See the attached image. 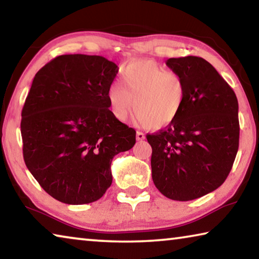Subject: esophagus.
Instances as JSON below:
<instances>
[{
	"mask_svg": "<svg viewBox=\"0 0 259 259\" xmlns=\"http://www.w3.org/2000/svg\"><path fill=\"white\" fill-rule=\"evenodd\" d=\"M136 138H137V140H144L145 139V135L140 133V131H137V133H136Z\"/></svg>",
	"mask_w": 259,
	"mask_h": 259,
	"instance_id": "obj_1",
	"label": "esophagus"
}]
</instances>
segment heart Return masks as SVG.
I'll return each mask as SVG.
<instances>
[{
  "label": "heart",
  "mask_w": 259,
  "mask_h": 259,
  "mask_svg": "<svg viewBox=\"0 0 259 259\" xmlns=\"http://www.w3.org/2000/svg\"><path fill=\"white\" fill-rule=\"evenodd\" d=\"M121 81L123 87L113 83L107 90L109 107L117 120L124 121L134 108L137 123L162 129L181 114L186 89L178 73L153 60H138L122 71Z\"/></svg>",
  "instance_id": "1"
}]
</instances>
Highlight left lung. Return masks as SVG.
<instances>
[{"mask_svg":"<svg viewBox=\"0 0 259 259\" xmlns=\"http://www.w3.org/2000/svg\"><path fill=\"white\" fill-rule=\"evenodd\" d=\"M184 78L186 97L181 114L156 134L152 146V178L162 194L190 201L225 182L239 148V104L232 88L211 64L187 56L165 61Z\"/></svg>","mask_w":259,"mask_h":259,"instance_id":"obj_1","label":"left lung"}]
</instances>
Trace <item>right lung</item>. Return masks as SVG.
Here are the masks:
<instances>
[{
	"mask_svg": "<svg viewBox=\"0 0 259 259\" xmlns=\"http://www.w3.org/2000/svg\"><path fill=\"white\" fill-rule=\"evenodd\" d=\"M119 67L102 56L63 55L35 74L21 112L26 166L52 198L91 203L112 184L111 163L136 131L109 111Z\"/></svg>",
	"mask_w": 259,
	"mask_h": 259,
	"instance_id": "obj_1",
	"label": "right lung"
}]
</instances>
